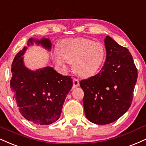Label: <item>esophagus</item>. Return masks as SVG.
I'll list each match as a JSON object with an SVG mask.
<instances>
[{
    "instance_id": "esophagus-1",
    "label": "esophagus",
    "mask_w": 146,
    "mask_h": 146,
    "mask_svg": "<svg viewBox=\"0 0 146 146\" xmlns=\"http://www.w3.org/2000/svg\"><path fill=\"white\" fill-rule=\"evenodd\" d=\"M73 86L74 87H76L79 86V81L76 78H74L73 79Z\"/></svg>"
}]
</instances>
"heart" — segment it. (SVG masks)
I'll use <instances>...</instances> for the list:
<instances>
[{
    "label": "heart",
    "mask_w": 146,
    "mask_h": 146,
    "mask_svg": "<svg viewBox=\"0 0 146 146\" xmlns=\"http://www.w3.org/2000/svg\"><path fill=\"white\" fill-rule=\"evenodd\" d=\"M59 51L54 55L56 64L66 68V63L72 64L73 70L78 76L87 78L95 74L104 62L105 47L102 43L78 37L63 40Z\"/></svg>",
    "instance_id": "heart-1"
}]
</instances>
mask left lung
I'll list each match as a JSON object with an SVG mask.
<instances>
[{
	"mask_svg": "<svg viewBox=\"0 0 146 146\" xmlns=\"http://www.w3.org/2000/svg\"><path fill=\"white\" fill-rule=\"evenodd\" d=\"M106 61L100 71L88 79L82 80L83 107L91 122L104 125L119 119L131 107L137 70L131 52L106 36Z\"/></svg>",
	"mask_w": 146,
	"mask_h": 146,
	"instance_id": "1",
	"label": "left lung"
}]
</instances>
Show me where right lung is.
I'll use <instances>...</instances> for the list:
<instances>
[{
	"label": "right lung",
	"mask_w": 146,
	"mask_h": 146,
	"mask_svg": "<svg viewBox=\"0 0 146 146\" xmlns=\"http://www.w3.org/2000/svg\"><path fill=\"white\" fill-rule=\"evenodd\" d=\"M33 42L48 50L49 39L30 38L29 46ZM24 47L15 55L11 65L10 87L19 111L25 119L37 125H49L60 117L65 99L72 87L70 76H62L52 67L33 71L24 64Z\"/></svg>",
	"instance_id": "obj_1"
}]
</instances>
